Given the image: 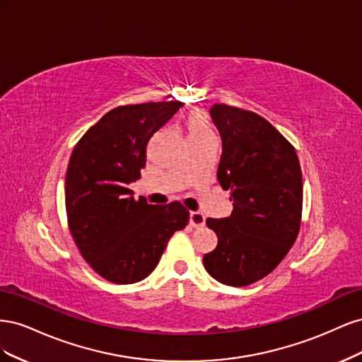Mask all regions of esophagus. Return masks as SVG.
<instances>
[{"instance_id": "34e87169", "label": "esophagus", "mask_w": 362, "mask_h": 362, "mask_svg": "<svg viewBox=\"0 0 362 362\" xmlns=\"http://www.w3.org/2000/svg\"><path fill=\"white\" fill-rule=\"evenodd\" d=\"M190 225L194 228H201L205 225V216L201 211H192L190 213Z\"/></svg>"}]
</instances>
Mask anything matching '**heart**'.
<instances>
[{
    "mask_svg": "<svg viewBox=\"0 0 362 362\" xmlns=\"http://www.w3.org/2000/svg\"><path fill=\"white\" fill-rule=\"evenodd\" d=\"M187 129H189V139L214 137L210 119H208L206 115H204L201 112H194L189 116Z\"/></svg>",
    "mask_w": 362,
    "mask_h": 362,
    "instance_id": "1",
    "label": "heart"
}]
</instances>
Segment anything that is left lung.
Returning a JSON list of instances; mask_svg holds the SVG:
<instances>
[{"mask_svg":"<svg viewBox=\"0 0 362 362\" xmlns=\"http://www.w3.org/2000/svg\"><path fill=\"white\" fill-rule=\"evenodd\" d=\"M210 115L222 137L217 180L234 210L206 218L217 246L204 266L225 286L245 287L276 269L298 238L302 170L294 146L264 117L226 104Z\"/></svg>","mask_w":362,"mask_h":362,"instance_id":"left-lung-1","label":"left lung"}]
</instances>
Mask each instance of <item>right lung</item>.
<instances>
[{
    "label": "right lung",
    "mask_w": 362,
    "mask_h": 362,
    "mask_svg": "<svg viewBox=\"0 0 362 362\" xmlns=\"http://www.w3.org/2000/svg\"><path fill=\"white\" fill-rule=\"evenodd\" d=\"M184 104L120 105L86 131L69 158L64 201L68 225L83 258L104 279L134 284L158 264L175 231L189 223L181 202L136 201L128 184L140 178L146 145Z\"/></svg>",
    "instance_id": "add662e5"
}]
</instances>
